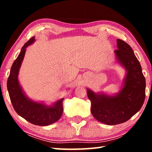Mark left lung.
Segmentation results:
<instances>
[{"instance_id":"left-lung-1","label":"left lung","mask_w":152,"mask_h":152,"mask_svg":"<svg viewBox=\"0 0 152 152\" xmlns=\"http://www.w3.org/2000/svg\"><path fill=\"white\" fill-rule=\"evenodd\" d=\"M117 45L118 50L114 51L117 60L127 72L121 90L109 96L96 94L87 88L92 116L109 125L120 124L131 119L141 109L145 98V79L140 61L131 46L124 41L117 39Z\"/></svg>"}]
</instances>
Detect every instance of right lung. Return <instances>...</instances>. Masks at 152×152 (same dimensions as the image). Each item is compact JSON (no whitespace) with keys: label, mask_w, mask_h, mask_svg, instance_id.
Segmentation results:
<instances>
[{"label":"right lung","mask_w":152,"mask_h":152,"mask_svg":"<svg viewBox=\"0 0 152 152\" xmlns=\"http://www.w3.org/2000/svg\"><path fill=\"white\" fill-rule=\"evenodd\" d=\"M34 42L35 37H32L25 43L18 57L12 64L7 80V89L12 107L18 115L33 125L46 126L60 119L63 113L64 99L58 100L51 106L34 102L25 95L18 80L19 71L23 60L26 48Z\"/></svg>","instance_id":"obj_1"}]
</instances>
